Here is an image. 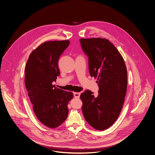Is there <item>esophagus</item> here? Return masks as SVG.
Here are the masks:
<instances>
[{
	"mask_svg": "<svg viewBox=\"0 0 155 155\" xmlns=\"http://www.w3.org/2000/svg\"><path fill=\"white\" fill-rule=\"evenodd\" d=\"M80 93H78V92H74V96L76 97V98H79L80 97Z\"/></svg>",
	"mask_w": 155,
	"mask_h": 155,
	"instance_id": "esophagus-1",
	"label": "esophagus"
}]
</instances>
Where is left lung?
Wrapping results in <instances>:
<instances>
[{
	"instance_id": "8db88e82",
	"label": "left lung",
	"mask_w": 155,
	"mask_h": 155,
	"mask_svg": "<svg viewBox=\"0 0 155 155\" xmlns=\"http://www.w3.org/2000/svg\"><path fill=\"white\" fill-rule=\"evenodd\" d=\"M82 49L88 58L91 77L97 78L98 94L85 90L81 94L86 120L94 128L103 130L117 119L124 102L127 71L117 49L105 38H81Z\"/></svg>"
}]
</instances>
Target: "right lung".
<instances>
[{"mask_svg": "<svg viewBox=\"0 0 155 155\" xmlns=\"http://www.w3.org/2000/svg\"><path fill=\"white\" fill-rule=\"evenodd\" d=\"M70 41L45 42L31 53L25 67V86L35 115L44 125L55 128L67 118L71 92L53 85L60 75L59 58Z\"/></svg>", "mask_w": 155, "mask_h": 155, "instance_id": "1", "label": "right lung"}]
</instances>
